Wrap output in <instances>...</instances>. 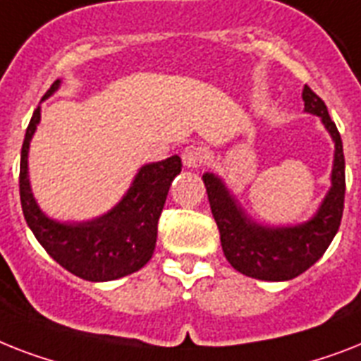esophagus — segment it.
I'll use <instances>...</instances> for the list:
<instances>
[{"label": "esophagus", "mask_w": 361, "mask_h": 361, "mask_svg": "<svg viewBox=\"0 0 361 361\" xmlns=\"http://www.w3.org/2000/svg\"><path fill=\"white\" fill-rule=\"evenodd\" d=\"M207 157V152L206 148H202V146H196V145H190L183 148L181 152V159H183V165L187 169H196V166H200Z\"/></svg>", "instance_id": "esophagus-1"}]
</instances>
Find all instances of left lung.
Wrapping results in <instances>:
<instances>
[{
	"mask_svg": "<svg viewBox=\"0 0 361 361\" xmlns=\"http://www.w3.org/2000/svg\"><path fill=\"white\" fill-rule=\"evenodd\" d=\"M304 111L321 118L334 140L332 185L315 215L295 226H265L247 215L222 178L206 172L211 213L221 231V245L230 265L245 276L265 282H286L307 271L323 256L341 224L345 202V155L338 128L326 105L310 87L302 90Z\"/></svg>",
	"mask_w": 361,
	"mask_h": 361,
	"instance_id": "8db88e82",
	"label": "left lung"
}]
</instances>
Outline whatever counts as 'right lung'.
<instances>
[{"instance_id":"add662e5","label":"right lung","mask_w":361,"mask_h":361,"mask_svg":"<svg viewBox=\"0 0 361 361\" xmlns=\"http://www.w3.org/2000/svg\"><path fill=\"white\" fill-rule=\"evenodd\" d=\"M61 87L57 79L42 99ZM40 122V107L33 113L20 159V200L27 226L55 262L89 282H109L139 271L150 262L157 241V221L181 159L165 161L139 169L122 200L104 215L81 222H61L48 216L35 200L29 183V145Z\"/></svg>"}]
</instances>
